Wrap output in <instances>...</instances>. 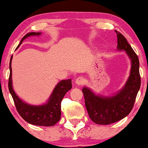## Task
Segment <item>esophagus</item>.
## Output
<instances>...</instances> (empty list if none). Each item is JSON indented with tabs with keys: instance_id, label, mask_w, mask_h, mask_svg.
<instances>
[{
	"instance_id": "1",
	"label": "esophagus",
	"mask_w": 148,
	"mask_h": 148,
	"mask_svg": "<svg viewBox=\"0 0 148 148\" xmlns=\"http://www.w3.org/2000/svg\"><path fill=\"white\" fill-rule=\"evenodd\" d=\"M75 84L78 86H82L84 84V78L81 76H79L75 79Z\"/></svg>"
}]
</instances>
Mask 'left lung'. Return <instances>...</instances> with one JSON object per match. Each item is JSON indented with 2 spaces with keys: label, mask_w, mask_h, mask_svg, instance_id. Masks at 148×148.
<instances>
[{
  "label": "left lung",
  "mask_w": 148,
  "mask_h": 148,
  "mask_svg": "<svg viewBox=\"0 0 148 148\" xmlns=\"http://www.w3.org/2000/svg\"><path fill=\"white\" fill-rule=\"evenodd\" d=\"M118 38V49L124 50L132 61L130 77L123 89L114 96L95 95L88 88L82 90L85 104L90 118L98 125H106L122 120L129 115L134 107L140 87L139 60L126 38L120 32L115 31Z\"/></svg>",
  "instance_id": "8db88e82"
}]
</instances>
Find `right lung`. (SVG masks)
Listing matches in <instances>:
<instances>
[{
  "label": "right lung",
  "instance_id": "obj_1",
  "mask_svg": "<svg viewBox=\"0 0 148 148\" xmlns=\"http://www.w3.org/2000/svg\"><path fill=\"white\" fill-rule=\"evenodd\" d=\"M40 33H28L21 39L18 47L21 45L22 42L31 35H39ZM11 56L10 61V76L8 81V88L10 94L17 110L18 114L27 123L37 126L51 127L53 126L60 120L61 115V101L64 95L72 88V80H62L59 82L53 91L47 103L42 106H32L23 102L15 94L12 85V67Z\"/></svg>",
  "mask_w": 148,
  "mask_h": 148
}]
</instances>
